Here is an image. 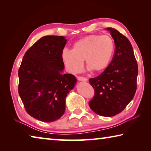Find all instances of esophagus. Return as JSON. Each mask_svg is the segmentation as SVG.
<instances>
[{
	"mask_svg": "<svg viewBox=\"0 0 151 151\" xmlns=\"http://www.w3.org/2000/svg\"><path fill=\"white\" fill-rule=\"evenodd\" d=\"M77 79L79 81H84V82H86L88 81V79L85 78V77H83V76H78Z\"/></svg>",
	"mask_w": 151,
	"mask_h": 151,
	"instance_id": "34e87169",
	"label": "esophagus"
}]
</instances>
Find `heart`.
I'll return each instance as SVG.
<instances>
[{"label": "heart", "mask_w": 151, "mask_h": 151, "mask_svg": "<svg viewBox=\"0 0 151 151\" xmlns=\"http://www.w3.org/2000/svg\"><path fill=\"white\" fill-rule=\"evenodd\" d=\"M114 50L115 44L110 36L91 35L76 41L71 51L64 50L61 57L66 70L71 74L83 70L85 60L88 70L101 73L108 67Z\"/></svg>", "instance_id": "obj_1"}]
</instances>
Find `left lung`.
<instances>
[{
    "label": "left lung",
    "mask_w": 151,
    "mask_h": 151,
    "mask_svg": "<svg viewBox=\"0 0 151 151\" xmlns=\"http://www.w3.org/2000/svg\"><path fill=\"white\" fill-rule=\"evenodd\" d=\"M115 50L111 63L100 75L89 79L94 95L88 104L103 116H113L126 108L137 90L138 65L129 39L115 29L106 28Z\"/></svg>",
    "instance_id": "1"
}]
</instances>
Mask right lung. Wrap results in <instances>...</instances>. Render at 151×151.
I'll list each match as a JSON object with an SVG mask.
<instances>
[{
  "instance_id": "add662e5",
  "label": "right lung",
  "mask_w": 151,
  "mask_h": 151,
  "mask_svg": "<svg viewBox=\"0 0 151 151\" xmlns=\"http://www.w3.org/2000/svg\"><path fill=\"white\" fill-rule=\"evenodd\" d=\"M66 43L63 36H45L25 53L19 69V94L29 115L52 122L65 113V99L76 78L63 74L62 52Z\"/></svg>"
}]
</instances>
